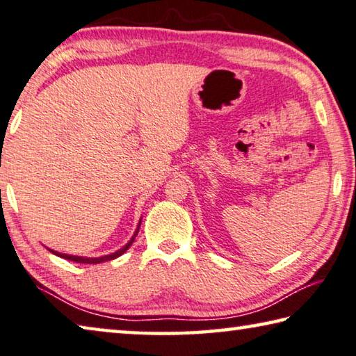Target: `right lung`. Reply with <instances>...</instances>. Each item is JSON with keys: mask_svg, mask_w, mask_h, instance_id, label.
<instances>
[{"mask_svg": "<svg viewBox=\"0 0 356 356\" xmlns=\"http://www.w3.org/2000/svg\"><path fill=\"white\" fill-rule=\"evenodd\" d=\"M139 227H140V225H139ZM139 227H137V232H136V234L133 236V239H131L127 245H124L123 248H120V250H118V252L112 253V254H106V257H102V258H81V257H72V254L58 253V252H53V250H51V252H53L54 254H58V257L64 258V259L74 261V263H83V264H98V263H104V261H111V259H115V258H118V257H120V254H123L124 252L128 250L129 245L133 244V242H134V238L137 236V233H139Z\"/></svg>", "mask_w": 356, "mask_h": 356, "instance_id": "add662e5", "label": "right lung"}]
</instances>
